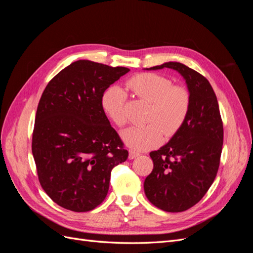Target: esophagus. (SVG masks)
Instances as JSON below:
<instances>
[{
  "label": "esophagus",
  "mask_w": 253,
  "mask_h": 253,
  "mask_svg": "<svg viewBox=\"0 0 253 253\" xmlns=\"http://www.w3.org/2000/svg\"><path fill=\"white\" fill-rule=\"evenodd\" d=\"M140 154L138 152H136V151H133V150H129L128 151V158L129 159H134V158H136V157H138Z\"/></svg>",
  "instance_id": "esophagus-1"
}]
</instances>
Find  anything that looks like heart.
<instances>
[{
    "mask_svg": "<svg viewBox=\"0 0 253 253\" xmlns=\"http://www.w3.org/2000/svg\"><path fill=\"white\" fill-rule=\"evenodd\" d=\"M126 87L141 100L149 103L145 122L131 126L121 133L124 142L133 150L154 148L163 141L164 134L171 138L185 125L190 111L191 97L187 88L174 85L163 75L142 73L126 82ZM126 94L117 86L106 88L101 96V108L115 125L126 124Z\"/></svg>",
    "mask_w": 253,
    "mask_h": 253,
    "instance_id": "1",
    "label": "heart"
}]
</instances>
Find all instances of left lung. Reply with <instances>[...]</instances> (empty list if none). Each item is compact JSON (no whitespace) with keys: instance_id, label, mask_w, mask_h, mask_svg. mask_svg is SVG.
<instances>
[{"instance_id":"obj_1","label":"left lung","mask_w":253,"mask_h":253,"mask_svg":"<svg viewBox=\"0 0 253 253\" xmlns=\"http://www.w3.org/2000/svg\"><path fill=\"white\" fill-rule=\"evenodd\" d=\"M172 68L186 80L191 97L185 125L170 141L150 153L154 164L144 180L145 196L157 208L182 212L200 202L219 167L224 129L215 93L203 75L179 62L147 68Z\"/></svg>"}]
</instances>
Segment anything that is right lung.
Wrapping results in <instances>:
<instances>
[{"label": "right lung", "instance_id": "right-lung-1", "mask_svg": "<svg viewBox=\"0 0 253 253\" xmlns=\"http://www.w3.org/2000/svg\"><path fill=\"white\" fill-rule=\"evenodd\" d=\"M128 72L78 60L43 91L32 150L43 190L64 209L86 212L100 205L113 168L128 156L101 108L103 91Z\"/></svg>", "mask_w": 253, "mask_h": 253}]
</instances>
